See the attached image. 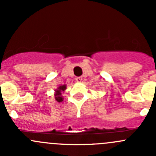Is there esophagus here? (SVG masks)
<instances>
[{"label":"esophagus","mask_w":156,"mask_h":156,"mask_svg":"<svg viewBox=\"0 0 156 156\" xmlns=\"http://www.w3.org/2000/svg\"><path fill=\"white\" fill-rule=\"evenodd\" d=\"M76 81L77 82H81L82 81V77H77Z\"/></svg>","instance_id":"esophagus-1"}]
</instances>
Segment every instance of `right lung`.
Here are the masks:
<instances>
[{"label": "right lung", "instance_id": "1", "mask_svg": "<svg viewBox=\"0 0 156 156\" xmlns=\"http://www.w3.org/2000/svg\"><path fill=\"white\" fill-rule=\"evenodd\" d=\"M66 89V84H63V85H60L57 87V89L55 90V94H54V98L56 101L58 103H61L63 101V97L62 96V93Z\"/></svg>", "mask_w": 156, "mask_h": 156}]
</instances>
